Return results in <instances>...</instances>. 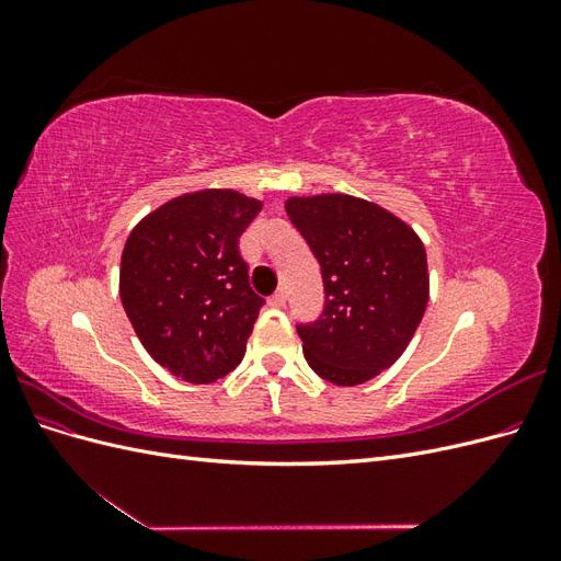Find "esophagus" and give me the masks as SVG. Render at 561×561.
Masks as SVG:
<instances>
[{
	"label": "esophagus",
	"instance_id": "1",
	"mask_svg": "<svg viewBox=\"0 0 561 561\" xmlns=\"http://www.w3.org/2000/svg\"><path fill=\"white\" fill-rule=\"evenodd\" d=\"M268 304H271V307H274V309H283L285 304H287V293H285V290H278L274 297L268 299Z\"/></svg>",
	"mask_w": 561,
	"mask_h": 561
}]
</instances>
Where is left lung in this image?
Masks as SVG:
<instances>
[{
  "label": "left lung",
  "mask_w": 561,
  "mask_h": 561,
  "mask_svg": "<svg viewBox=\"0 0 561 561\" xmlns=\"http://www.w3.org/2000/svg\"><path fill=\"white\" fill-rule=\"evenodd\" d=\"M285 210L325 293L320 316L297 325L304 358L330 383H365L400 358L426 311V250L402 219L363 198H287Z\"/></svg>",
  "instance_id": "obj_1"
}]
</instances>
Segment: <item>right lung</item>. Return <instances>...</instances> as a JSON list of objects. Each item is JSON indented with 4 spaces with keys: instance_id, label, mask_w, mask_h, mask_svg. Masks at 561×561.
Masks as SVG:
<instances>
[{
    "instance_id": "1",
    "label": "right lung",
    "mask_w": 561,
    "mask_h": 561,
    "mask_svg": "<svg viewBox=\"0 0 561 561\" xmlns=\"http://www.w3.org/2000/svg\"><path fill=\"white\" fill-rule=\"evenodd\" d=\"M262 203L231 190L184 194L128 236L118 293L135 334L161 367L190 383L227 377L264 299L252 290L239 239Z\"/></svg>"
}]
</instances>
